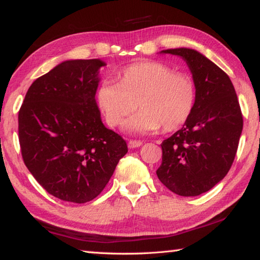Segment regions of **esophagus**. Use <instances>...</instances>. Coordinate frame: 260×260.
I'll return each instance as SVG.
<instances>
[{
	"instance_id": "1",
	"label": "esophagus",
	"mask_w": 260,
	"mask_h": 260,
	"mask_svg": "<svg viewBox=\"0 0 260 260\" xmlns=\"http://www.w3.org/2000/svg\"><path fill=\"white\" fill-rule=\"evenodd\" d=\"M127 146H128L129 149H134V148H139L142 146V142L139 140H129L128 142H127Z\"/></svg>"
}]
</instances>
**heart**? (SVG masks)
<instances>
[{"instance_id":"b5f03b06","label":"heart","mask_w":260,"mask_h":260,"mask_svg":"<svg viewBox=\"0 0 260 260\" xmlns=\"http://www.w3.org/2000/svg\"><path fill=\"white\" fill-rule=\"evenodd\" d=\"M96 100L110 126L120 125L139 105L141 111L125 124L127 132L146 134L160 127L173 132L191 117L197 88L189 74L175 72L160 61L143 60L122 70L119 83H101Z\"/></svg>"}]
</instances>
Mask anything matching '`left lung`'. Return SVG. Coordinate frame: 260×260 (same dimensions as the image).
Listing matches in <instances>:
<instances>
[{
	"label": "left lung",
	"instance_id": "left-lung-1",
	"mask_svg": "<svg viewBox=\"0 0 260 260\" xmlns=\"http://www.w3.org/2000/svg\"><path fill=\"white\" fill-rule=\"evenodd\" d=\"M186 61L197 88L196 107L181 129L162 141L158 179L180 196H199L226 177L239 147L243 117L230 77L189 48L161 50Z\"/></svg>",
	"mask_w": 260,
	"mask_h": 260
}]
</instances>
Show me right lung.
<instances>
[{
	"label": "right lung",
	"instance_id": "obj_1",
	"mask_svg": "<svg viewBox=\"0 0 260 260\" xmlns=\"http://www.w3.org/2000/svg\"><path fill=\"white\" fill-rule=\"evenodd\" d=\"M101 59H72L38 78L18 113L21 156L35 180L61 201L86 203L109 182L127 149L96 104Z\"/></svg>",
	"mask_w": 260,
	"mask_h": 260
}]
</instances>
